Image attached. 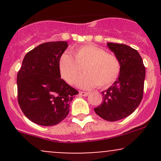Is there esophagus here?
<instances>
[{
	"instance_id": "obj_1",
	"label": "esophagus",
	"mask_w": 161,
	"mask_h": 161,
	"mask_svg": "<svg viewBox=\"0 0 161 161\" xmlns=\"http://www.w3.org/2000/svg\"><path fill=\"white\" fill-rule=\"evenodd\" d=\"M79 94H80V95L82 96H84V97H86V96L88 95V92H79Z\"/></svg>"
}]
</instances>
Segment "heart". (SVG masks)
Here are the masks:
<instances>
[{
    "mask_svg": "<svg viewBox=\"0 0 161 161\" xmlns=\"http://www.w3.org/2000/svg\"><path fill=\"white\" fill-rule=\"evenodd\" d=\"M73 55L64 53L59 60V68L62 77L73 84L84 69L86 73L76 81L77 86L91 88L95 86L105 87L117 79L120 72V63L114 55L108 53L95 45H84L77 47Z\"/></svg>",
    "mask_w": 161,
    "mask_h": 161,
    "instance_id": "b5f03b06",
    "label": "heart"
}]
</instances>
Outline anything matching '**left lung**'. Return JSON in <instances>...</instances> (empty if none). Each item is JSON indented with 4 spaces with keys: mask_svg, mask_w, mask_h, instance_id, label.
I'll return each mask as SVG.
<instances>
[{
    "mask_svg": "<svg viewBox=\"0 0 161 161\" xmlns=\"http://www.w3.org/2000/svg\"><path fill=\"white\" fill-rule=\"evenodd\" d=\"M107 46L119 60L120 72L113 86L101 92L102 104L94 110L105 120L114 122L132 114L141 103L145 67L139 53L132 47L110 42Z\"/></svg>",
    "mask_w": 161,
    "mask_h": 161,
    "instance_id": "obj_1",
    "label": "left lung"
}]
</instances>
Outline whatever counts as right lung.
Here are the masks:
<instances>
[{"label": "right lung", "mask_w": 161, "mask_h": 161, "mask_svg": "<svg viewBox=\"0 0 161 161\" xmlns=\"http://www.w3.org/2000/svg\"><path fill=\"white\" fill-rule=\"evenodd\" d=\"M66 42L37 46L24 57L17 74L18 102L29 119L51 126L65 119L70 102L79 92L60 79L59 60Z\"/></svg>", "instance_id": "add662e5"}]
</instances>
